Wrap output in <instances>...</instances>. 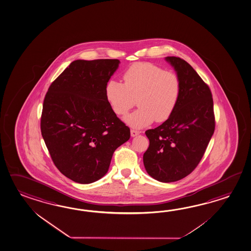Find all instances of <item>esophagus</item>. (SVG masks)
Returning a JSON list of instances; mask_svg holds the SVG:
<instances>
[{"label":"esophagus","mask_w":251,"mask_h":251,"mask_svg":"<svg viewBox=\"0 0 251 251\" xmlns=\"http://www.w3.org/2000/svg\"><path fill=\"white\" fill-rule=\"evenodd\" d=\"M139 133H140V132L138 131V130H135V129H131V130H130V135H131V137H136V136H138Z\"/></svg>","instance_id":"obj_1"}]
</instances>
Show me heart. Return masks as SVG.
<instances>
[{
    "label": "heart",
    "mask_w": 251,
    "mask_h": 251,
    "mask_svg": "<svg viewBox=\"0 0 251 251\" xmlns=\"http://www.w3.org/2000/svg\"><path fill=\"white\" fill-rule=\"evenodd\" d=\"M124 84L110 80L105 87L106 99L117 115H125L138 99V110L124 118L133 128L164 123L174 113L181 95V82L174 72L151 62H136L124 72Z\"/></svg>",
    "instance_id": "1"
}]
</instances>
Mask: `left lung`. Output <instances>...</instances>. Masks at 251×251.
I'll return each instance as SVG.
<instances>
[{
	"label": "left lung",
	"mask_w": 251,
	"mask_h": 251,
	"mask_svg": "<svg viewBox=\"0 0 251 251\" xmlns=\"http://www.w3.org/2000/svg\"><path fill=\"white\" fill-rule=\"evenodd\" d=\"M165 60L181 82V95L173 115L146 135L149 147L143 155L148 174L161 182L188 176L200 164L215 131L214 102L210 88L194 69L179 57Z\"/></svg>",
	"instance_id": "1"
}]
</instances>
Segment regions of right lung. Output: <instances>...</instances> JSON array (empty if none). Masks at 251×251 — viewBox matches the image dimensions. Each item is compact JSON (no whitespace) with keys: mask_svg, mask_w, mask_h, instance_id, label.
Returning <instances> with one entry per match:
<instances>
[{"mask_svg":"<svg viewBox=\"0 0 251 251\" xmlns=\"http://www.w3.org/2000/svg\"><path fill=\"white\" fill-rule=\"evenodd\" d=\"M119 64L117 59L74 61L46 93L42 136L58 170L77 183L103 177L114 151L130 137L105 95Z\"/></svg>","mask_w":251,"mask_h":251,"instance_id":"1","label":"right lung"}]
</instances>
